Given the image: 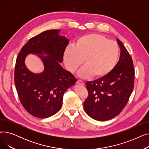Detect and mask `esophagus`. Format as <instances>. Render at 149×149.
I'll return each mask as SVG.
<instances>
[{"label": "esophagus", "instance_id": "obj_1", "mask_svg": "<svg viewBox=\"0 0 149 149\" xmlns=\"http://www.w3.org/2000/svg\"><path fill=\"white\" fill-rule=\"evenodd\" d=\"M77 83L78 84H80V85H82V86H83L84 85V82L83 81H81V80H77Z\"/></svg>", "mask_w": 149, "mask_h": 149}]
</instances>
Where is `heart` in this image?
<instances>
[{"label":"heart","instance_id":"b5f03b06","mask_svg":"<svg viewBox=\"0 0 149 149\" xmlns=\"http://www.w3.org/2000/svg\"><path fill=\"white\" fill-rule=\"evenodd\" d=\"M120 56L118 45L104 36L90 34L77 39L74 47H68L63 53L65 65L72 74L82 64L85 65L79 77L86 79L93 76L101 79L110 73L115 67Z\"/></svg>","mask_w":149,"mask_h":149}]
</instances>
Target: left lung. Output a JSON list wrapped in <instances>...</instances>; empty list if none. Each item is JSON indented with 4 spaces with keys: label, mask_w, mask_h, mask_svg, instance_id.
Wrapping results in <instances>:
<instances>
[{
    "label": "left lung",
    "mask_w": 149,
    "mask_h": 149,
    "mask_svg": "<svg viewBox=\"0 0 149 149\" xmlns=\"http://www.w3.org/2000/svg\"><path fill=\"white\" fill-rule=\"evenodd\" d=\"M121 54L114 69L105 77L86 83L89 96L83 103L86 112L98 121L109 120L118 115L127 104L134 89L135 71L131 56L116 38Z\"/></svg>",
    "instance_id": "left-lung-1"
}]
</instances>
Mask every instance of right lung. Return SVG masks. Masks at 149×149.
<instances>
[{
	"label": "right lung",
	"mask_w": 149,
	"mask_h": 149,
	"mask_svg": "<svg viewBox=\"0 0 149 149\" xmlns=\"http://www.w3.org/2000/svg\"><path fill=\"white\" fill-rule=\"evenodd\" d=\"M60 32L59 29L48 30L29 39L15 63L14 82L20 101L28 113L37 118H48L58 112L64 93L77 81L60 65L69 42ZM30 53L41 58L43 72L34 73L27 69L25 59Z\"/></svg>",
	"instance_id": "add662e5"
}]
</instances>
